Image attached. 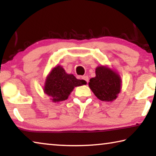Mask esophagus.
<instances>
[{
    "label": "esophagus",
    "mask_w": 156,
    "mask_h": 156,
    "mask_svg": "<svg viewBox=\"0 0 156 156\" xmlns=\"http://www.w3.org/2000/svg\"><path fill=\"white\" fill-rule=\"evenodd\" d=\"M82 78H83L84 80H85L87 83H89V77H88V76H83V77H82Z\"/></svg>",
    "instance_id": "esophagus-1"
}]
</instances>
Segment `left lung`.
Wrapping results in <instances>:
<instances>
[{
	"label": "left lung",
	"mask_w": 156,
	"mask_h": 156,
	"mask_svg": "<svg viewBox=\"0 0 156 156\" xmlns=\"http://www.w3.org/2000/svg\"><path fill=\"white\" fill-rule=\"evenodd\" d=\"M89 87L99 100L112 102L120 94L122 80L115 71L108 66L100 65L96 69V76L89 80Z\"/></svg>",
	"instance_id": "8db88e82"
}]
</instances>
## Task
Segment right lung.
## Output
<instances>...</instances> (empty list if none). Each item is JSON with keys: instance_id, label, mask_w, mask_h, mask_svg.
<instances>
[{"instance_id": "add662e5", "label": "right lung", "mask_w": 156, "mask_h": 156, "mask_svg": "<svg viewBox=\"0 0 156 156\" xmlns=\"http://www.w3.org/2000/svg\"><path fill=\"white\" fill-rule=\"evenodd\" d=\"M86 84L85 80H79L73 74H68L62 66L58 65L47 75L43 90L52 102H58L67 100L76 87Z\"/></svg>"}]
</instances>
